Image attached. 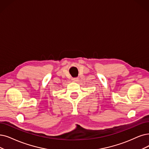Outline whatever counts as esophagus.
I'll use <instances>...</instances> for the list:
<instances>
[{
  "label": "esophagus",
  "instance_id": "esophagus-1",
  "mask_svg": "<svg viewBox=\"0 0 149 149\" xmlns=\"http://www.w3.org/2000/svg\"><path fill=\"white\" fill-rule=\"evenodd\" d=\"M71 80H72L74 82H76V81H78V78H71Z\"/></svg>",
  "mask_w": 149,
  "mask_h": 149
}]
</instances>
